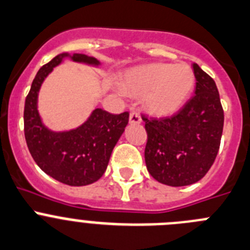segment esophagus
<instances>
[{"label":"esophagus","instance_id":"1","mask_svg":"<svg viewBox=\"0 0 250 250\" xmlns=\"http://www.w3.org/2000/svg\"><path fill=\"white\" fill-rule=\"evenodd\" d=\"M142 122V118L138 112H130L129 114V123L130 125H139Z\"/></svg>","mask_w":250,"mask_h":250}]
</instances>
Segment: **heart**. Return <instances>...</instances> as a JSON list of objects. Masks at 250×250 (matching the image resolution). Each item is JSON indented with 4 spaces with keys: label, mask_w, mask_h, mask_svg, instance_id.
<instances>
[{
    "label": "heart",
    "mask_w": 250,
    "mask_h": 250,
    "mask_svg": "<svg viewBox=\"0 0 250 250\" xmlns=\"http://www.w3.org/2000/svg\"><path fill=\"white\" fill-rule=\"evenodd\" d=\"M194 83L189 64L152 63L128 71L122 78V88L134 96L145 94V105L150 113L168 116L184 104Z\"/></svg>",
    "instance_id": "obj_1"
}]
</instances>
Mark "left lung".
Wrapping results in <instances>:
<instances>
[{"label": "left lung", "mask_w": 250, "mask_h": 250, "mask_svg": "<svg viewBox=\"0 0 250 250\" xmlns=\"http://www.w3.org/2000/svg\"><path fill=\"white\" fill-rule=\"evenodd\" d=\"M194 96L178 113L148 118L146 166L153 178L172 187L189 186L207 174L218 154L224 112L214 80L193 63Z\"/></svg>", "instance_id": "1"}]
</instances>
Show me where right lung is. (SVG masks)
Returning a JSON list of instances; mask_svg holds the SVG:
<instances>
[{
  "label": "right lung",
  "instance_id": "obj_1",
  "mask_svg": "<svg viewBox=\"0 0 250 250\" xmlns=\"http://www.w3.org/2000/svg\"><path fill=\"white\" fill-rule=\"evenodd\" d=\"M66 57L75 62L100 64L96 58L86 55L61 53L42 66L24 102V138L31 156L46 174L61 183L81 187L97 182L105 172L112 150L128 125L129 113L112 114L96 108L88 120L76 129L49 130L38 114V91L53 67Z\"/></svg>",
  "mask_w": 250,
  "mask_h": 250
}]
</instances>
